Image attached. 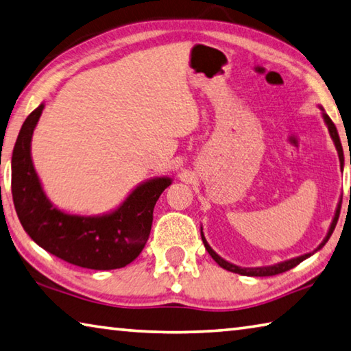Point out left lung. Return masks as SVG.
Wrapping results in <instances>:
<instances>
[{
	"mask_svg": "<svg viewBox=\"0 0 351 351\" xmlns=\"http://www.w3.org/2000/svg\"><path fill=\"white\" fill-rule=\"evenodd\" d=\"M321 109H322V108H321ZM322 117H324L325 125H327V128H328L330 137L333 138V143H335V146H336L337 156H339L341 169H343V151H342V145H341L339 134H337V129H336V126H335V123L331 121L330 117L324 112V109H322ZM350 195H351V189H350ZM341 204H342V199L339 200V204H337V208H336V211H335V217H333V220H331V225H330V228H328L327 236H325L324 241H322L321 243H319V247H317L315 251H311V253H306V254H302V256H298V257H294V259H290V261H284V262L274 263V265H268V267H254V268H242V267H237V265H234V263L225 261L223 257H220V256L216 253V251H214V250L210 247V243L206 242V239H205V236H204V230H202V226H200V236H202V241H204V245H205L206 251H208V253H210V256L213 257V259L216 261L220 267L225 268V269H228V271H231V273H237V274H242V276H253V278H263V276L280 274V273H285V271H288V269H291V268H294L296 265H299V263L304 262L305 259H308L310 256L315 254L316 251L321 250V248L324 247V245L328 242L330 236L333 234V231H335V228H336L337 219H339Z\"/></svg>",
	"mask_w": 351,
	"mask_h": 351,
	"instance_id": "obj_1",
	"label": "left lung"
}]
</instances>
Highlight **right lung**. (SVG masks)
<instances>
[{
  "label": "right lung",
  "instance_id": "obj_1",
  "mask_svg": "<svg viewBox=\"0 0 351 351\" xmlns=\"http://www.w3.org/2000/svg\"><path fill=\"white\" fill-rule=\"evenodd\" d=\"M43 109L41 103L24 120L12 154V197L24 231L43 250L72 265L90 269L126 267L145 248L154 206L172 179L154 177L141 182L115 210L100 216L58 210L43 189L30 154Z\"/></svg>",
  "mask_w": 351,
  "mask_h": 351
}]
</instances>
